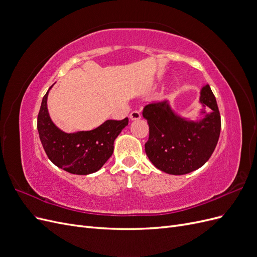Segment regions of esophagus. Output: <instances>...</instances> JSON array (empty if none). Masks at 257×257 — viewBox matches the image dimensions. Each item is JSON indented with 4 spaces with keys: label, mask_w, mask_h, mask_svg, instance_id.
Returning a JSON list of instances; mask_svg holds the SVG:
<instances>
[{
    "label": "esophagus",
    "mask_w": 257,
    "mask_h": 257,
    "mask_svg": "<svg viewBox=\"0 0 257 257\" xmlns=\"http://www.w3.org/2000/svg\"><path fill=\"white\" fill-rule=\"evenodd\" d=\"M141 116H142V114H141V112H139L138 110H134V111H132V112L130 113V119H131L132 121L141 119Z\"/></svg>",
    "instance_id": "34e87169"
}]
</instances>
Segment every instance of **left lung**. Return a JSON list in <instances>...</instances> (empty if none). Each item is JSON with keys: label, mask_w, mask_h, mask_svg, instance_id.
<instances>
[{"label": "left lung", "mask_w": 257, "mask_h": 257, "mask_svg": "<svg viewBox=\"0 0 257 257\" xmlns=\"http://www.w3.org/2000/svg\"><path fill=\"white\" fill-rule=\"evenodd\" d=\"M199 102L210 108L198 121L175 113L167 100L145 106L143 115L149 124L145 144L152 164L169 175H185L203 166L213 153L221 132V116L209 84L200 90Z\"/></svg>", "instance_id": "8db88e82"}]
</instances>
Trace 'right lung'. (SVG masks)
<instances>
[{
	"label": "right lung",
	"instance_id": "obj_1",
	"mask_svg": "<svg viewBox=\"0 0 257 257\" xmlns=\"http://www.w3.org/2000/svg\"><path fill=\"white\" fill-rule=\"evenodd\" d=\"M49 90L43 97L37 115V130L46 154L54 165L67 173L89 175L97 172L112 155L114 139L127 125L128 119L107 120L92 131L65 133L50 119Z\"/></svg>",
	"mask_w": 257,
	"mask_h": 257
}]
</instances>
